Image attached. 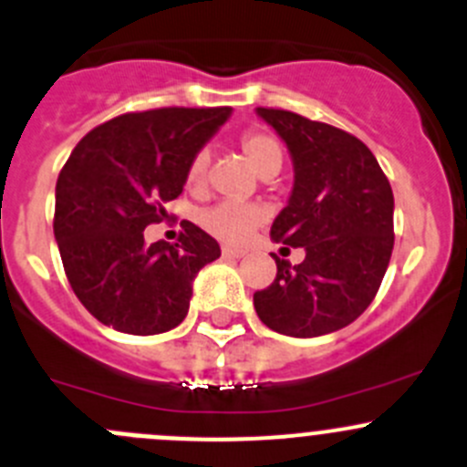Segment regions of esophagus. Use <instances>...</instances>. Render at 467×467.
<instances>
[{
    "label": "esophagus",
    "instance_id": "1",
    "mask_svg": "<svg viewBox=\"0 0 467 467\" xmlns=\"http://www.w3.org/2000/svg\"><path fill=\"white\" fill-rule=\"evenodd\" d=\"M221 255L228 257V260H242V257L246 255V253H244V251H237V248L223 246V248H221Z\"/></svg>",
    "mask_w": 467,
    "mask_h": 467
}]
</instances>
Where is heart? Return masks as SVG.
<instances>
[{"mask_svg":"<svg viewBox=\"0 0 467 467\" xmlns=\"http://www.w3.org/2000/svg\"><path fill=\"white\" fill-rule=\"evenodd\" d=\"M239 148L251 169L262 178L269 173H278V169L283 166V148L271 134L246 132L239 141ZM207 166H210V152L198 150L187 166L189 187L198 189L205 184ZM262 221H265V212L255 205H246V202L221 201L198 212V225L214 239L233 244V246L246 242L260 228Z\"/></svg>","mask_w":467,"mask_h":467,"instance_id":"heart-1","label":"heart"}]
</instances>
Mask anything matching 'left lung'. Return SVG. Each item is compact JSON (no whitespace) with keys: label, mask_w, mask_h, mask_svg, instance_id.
<instances>
[{"label":"left lung","mask_w":467,"mask_h":467,"mask_svg":"<svg viewBox=\"0 0 467 467\" xmlns=\"http://www.w3.org/2000/svg\"><path fill=\"white\" fill-rule=\"evenodd\" d=\"M294 164L287 205L271 239L306 251L275 257L278 274L253 294L262 324L289 337H319L358 319L377 296L392 255L395 198L377 157L354 134L283 109L257 107Z\"/></svg>","instance_id":"8db88e82"}]
</instances>
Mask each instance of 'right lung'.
<instances>
[{
  "mask_svg": "<svg viewBox=\"0 0 467 467\" xmlns=\"http://www.w3.org/2000/svg\"><path fill=\"white\" fill-rule=\"evenodd\" d=\"M230 107L125 113L86 134L57 180L54 237L86 310L130 335L182 324L193 278L221 255L214 237L184 221L178 244L148 246L143 230L166 219L192 157L230 119Z\"/></svg>",
  "mask_w": 467,
  "mask_h": 467,
  "instance_id": "obj_1",
  "label": "right lung"
}]
</instances>
